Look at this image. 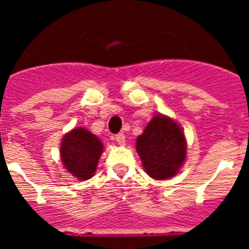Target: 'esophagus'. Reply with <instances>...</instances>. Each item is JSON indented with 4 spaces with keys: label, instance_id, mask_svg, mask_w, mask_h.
<instances>
[{
    "label": "esophagus",
    "instance_id": "esophagus-1",
    "mask_svg": "<svg viewBox=\"0 0 249 249\" xmlns=\"http://www.w3.org/2000/svg\"><path fill=\"white\" fill-rule=\"evenodd\" d=\"M114 140H116V142L120 146H124V143H126V136L123 135V133H118V135L114 136Z\"/></svg>",
    "mask_w": 249,
    "mask_h": 249
}]
</instances>
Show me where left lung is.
Wrapping results in <instances>:
<instances>
[{
    "label": "left lung",
    "instance_id": "1",
    "mask_svg": "<svg viewBox=\"0 0 249 249\" xmlns=\"http://www.w3.org/2000/svg\"><path fill=\"white\" fill-rule=\"evenodd\" d=\"M136 149L149 177L167 179L183 164L187 143L183 131L172 118L157 114L138 136Z\"/></svg>",
    "mask_w": 249,
    "mask_h": 249
}]
</instances>
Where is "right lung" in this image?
<instances>
[{
    "mask_svg": "<svg viewBox=\"0 0 249 249\" xmlns=\"http://www.w3.org/2000/svg\"><path fill=\"white\" fill-rule=\"evenodd\" d=\"M102 152L103 144L97 136L82 127L68 132L61 143L63 166L80 181L89 179L93 176Z\"/></svg>",
    "mask_w": 249,
    "mask_h": 249,
    "instance_id": "obj_1",
    "label": "right lung"
}]
</instances>
